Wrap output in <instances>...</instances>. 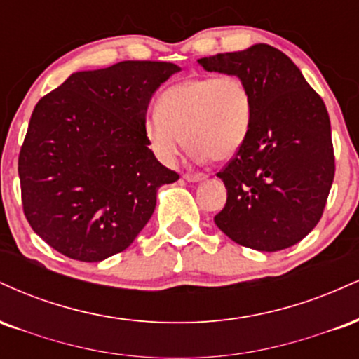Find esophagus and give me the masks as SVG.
Here are the masks:
<instances>
[{"label":"esophagus","mask_w":359,"mask_h":359,"mask_svg":"<svg viewBox=\"0 0 359 359\" xmlns=\"http://www.w3.org/2000/svg\"><path fill=\"white\" fill-rule=\"evenodd\" d=\"M184 179L187 180V182H201V180L208 179V175L205 174H185Z\"/></svg>","instance_id":"1"}]
</instances>
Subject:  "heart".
Returning <instances> with one entry per match:
<instances>
[{
    "label": "heart",
    "mask_w": 359,
    "mask_h": 359,
    "mask_svg": "<svg viewBox=\"0 0 359 359\" xmlns=\"http://www.w3.org/2000/svg\"><path fill=\"white\" fill-rule=\"evenodd\" d=\"M251 114L253 100L238 76L194 77L163 90L143 133L163 165H174L184 143L197 162H228L248 138Z\"/></svg>",
    "instance_id": "b5f03b06"
}]
</instances>
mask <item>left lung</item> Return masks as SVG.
Segmentation results:
<instances>
[{
    "label": "left lung",
    "instance_id": "8db88e82",
    "mask_svg": "<svg viewBox=\"0 0 359 359\" xmlns=\"http://www.w3.org/2000/svg\"><path fill=\"white\" fill-rule=\"evenodd\" d=\"M197 62L208 72L240 77L253 100L248 138L217 174L228 199L214 222L246 248L294 246L319 222L334 180L324 101L297 65L271 45Z\"/></svg>",
    "mask_w": 359,
    "mask_h": 359
}]
</instances>
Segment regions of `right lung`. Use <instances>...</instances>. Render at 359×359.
I'll return each instance as SVG.
<instances>
[{"mask_svg":"<svg viewBox=\"0 0 359 359\" xmlns=\"http://www.w3.org/2000/svg\"><path fill=\"white\" fill-rule=\"evenodd\" d=\"M180 67L125 60L74 72L36 102L20 150L23 211L53 250L102 262L126 250L179 180L148 148L143 123L155 90Z\"/></svg>","mask_w":359,"mask_h":359,"instance_id":"obj_1","label":"right lung"}]
</instances>
